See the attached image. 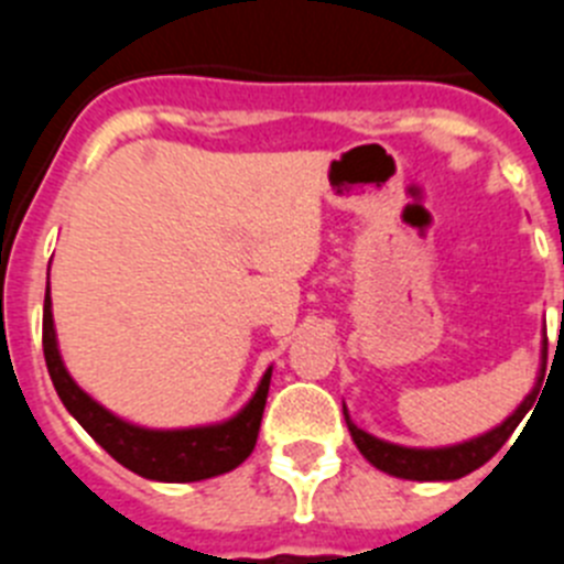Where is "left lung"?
<instances>
[{
  "mask_svg": "<svg viewBox=\"0 0 564 564\" xmlns=\"http://www.w3.org/2000/svg\"><path fill=\"white\" fill-rule=\"evenodd\" d=\"M545 358H547V338L542 341V361H540V376H536L534 390L528 392L525 401L517 406L500 426H495L491 432H482L480 437H471V441L455 443V446H441V449H412V446H398V443L381 441V437L370 435V432L358 430L356 423L350 421V412L344 406V421H347V430H350L352 441H356L358 452H361L367 460L376 468L387 471L392 477H403V480H460V477L471 475L475 468H480L482 463H488L497 452L502 449V443L511 437V432L517 430V423L525 417V412L534 406L536 392L542 387V378H545Z\"/></svg>",
  "mask_w": 564,
  "mask_h": 564,
  "instance_id": "1",
  "label": "left lung"
}]
</instances>
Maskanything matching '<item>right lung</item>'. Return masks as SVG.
I'll list each match as a JSON object with an SVG mask.
<instances>
[{
	"label": "right lung",
	"mask_w": 564,
	"mask_h": 564,
	"mask_svg": "<svg viewBox=\"0 0 564 564\" xmlns=\"http://www.w3.org/2000/svg\"><path fill=\"white\" fill-rule=\"evenodd\" d=\"M42 344L47 372L69 415L82 423L104 452H109L115 460L127 466L129 471H134V475L158 482L208 480V477L226 475V471L237 468L257 446L273 367L265 370L251 401L228 421L208 423V426H188V430H147V426H134V423L112 415L107 406L93 401L73 381V376H69L62 361V352H58L50 282L47 293H44Z\"/></svg>",
	"instance_id": "add662e5"
}]
</instances>
